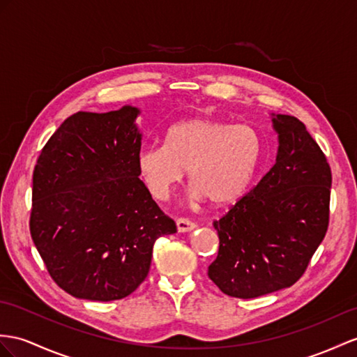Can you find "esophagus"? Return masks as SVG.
Instances as JSON below:
<instances>
[{
    "label": "esophagus",
    "mask_w": 357,
    "mask_h": 357,
    "mask_svg": "<svg viewBox=\"0 0 357 357\" xmlns=\"http://www.w3.org/2000/svg\"><path fill=\"white\" fill-rule=\"evenodd\" d=\"M176 225H177V231L178 233H186V231H190V230H194L197 227L195 222L189 221L186 218H178L176 221Z\"/></svg>",
    "instance_id": "1"
}]
</instances>
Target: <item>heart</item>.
Returning a JSON list of instances; mask_svg holds the SVG:
<instances>
[{"label": "heart", "instance_id": "heart-1", "mask_svg": "<svg viewBox=\"0 0 357 357\" xmlns=\"http://www.w3.org/2000/svg\"><path fill=\"white\" fill-rule=\"evenodd\" d=\"M260 154L262 141L253 127L192 116L168 128L165 145L139 151L136 167L149 192L159 202L169 195L188 169L192 197L221 206L245 192Z\"/></svg>", "mask_w": 357, "mask_h": 357}]
</instances>
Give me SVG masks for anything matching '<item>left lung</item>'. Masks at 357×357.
Instances as JSON below:
<instances>
[{"label":"left lung","instance_id":"1","mask_svg":"<svg viewBox=\"0 0 357 357\" xmlns=\"http://www.w3.org/2000/svg\"><path fill=\"white\" fill-rule=\"evenodd\" d=\"M275 163L255 189L213 222L218 256L208 277L236 298H256L297 282L328 225L332 171L300 119L271 113Z\"/></svg>","mask_w":357,"mask_h":357}]
</instances>
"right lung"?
Returning <instances> with one entry per match:
<instances>
[{"mask_svg":"<svg viewBox=\"0 0 357 357\" xmlns=\"http://www.w3.org/2000/svg\"><path fill=\"white\" fill-rule=\"evenodd\" d=\"M139 113H74L34 167L31 239L53 280L75 298L127 297L149 275L155 239L177 231L139 180Z\"/></svg>","mask_w":357,"mask_h":357,"instance_id":"1","label":"right lung"}]
</instances>
